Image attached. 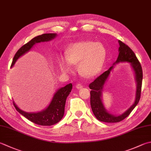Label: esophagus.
<instances>
[{
    "label": "esophagus",
    "mask_w": 151,
    "mask_h": 151,
    "mask_svg": "<svg viewBox=\"0 0 151 151\" xmlns=\"http://www.w3.org/2000/svg\"><path fill=\"white\" fill-rule=\"evenodd\" d=\"M82 87H83V85H82L81 84L78 83L76 84V88H77V89H81V88H82Z\"/></svg>",
    "instance_id": "34e87169"
}]
</instances>
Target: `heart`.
Returning <instances> with one entry per match:
<instances>
[{
	"label": "heart",
	"instance_id": "1",
	"mask_svg": "<svg viewBox=\"0 0 151 151\" xmlns=\"http://www.w3.org/2000/svg\"><path fill=\"white\" fill-rule=\"evenodd\" d=\"M106 57V50L101 42L82 40L71 44L66 50V58L61 57L60 66L63 71H69L71 63L77 64L79 73L84 77L96 75L101 69Z\"/></svg>",
	"mask_w": 151,
	"mask_h": 151
}]
</instances>
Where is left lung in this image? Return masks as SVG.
Listing matches in <instances>:
<instances>
[{"label": "left lung", "mask_w": 151, "mask_h": 151, "mask_svg": "<svg viewBox=\"0 0 151 151\" xmlns=\"http://www.w3.org/2000/svg\"><path fill=\"white\" fill-rule=\"evenodd\" d=\"M119 42L120 45L119 50V55L116 63L127 61L131 63L135 73V78H136L137 82L136 98H135V103L133 104V105L124 113L120 115V116H113V115L109 114L105 110L101 101V91L103 90V85L107 81L109 74L111 73V70L113 69V67H111L109 70H106L105 72L96 78L91 83L89 84V88L91 89V107L97 120L107 123L119 122L120 121L125 119L131 113L133 109L136 107L141 97L143 80V70L140 62L139 61L135 53L132 51V50L128 45L122 42L121 40H119Z\"/></svg>", "instance_id": "8db88e82"}]
</instances>
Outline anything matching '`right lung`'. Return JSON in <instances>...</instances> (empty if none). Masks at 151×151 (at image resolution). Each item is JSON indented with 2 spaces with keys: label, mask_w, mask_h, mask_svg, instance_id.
<instances>
[{
  "label": "right lung",
  "mask_w": 151,
  "mask_h": 151,
  "mask_svg": "<svg viewBox=\"0 0 151 151\" xmlns=\"http://www.w3.org/2000/svg\"><path fill=\"white\" fill-rule=\"evenodd\" d=\"M56 34L46 33L37 36L31 39L29 42L22 46L17 50L15 54L11 67H12L15 62L21 55L24 54L25 52L29 51L35 44L49 41L55 37ZM72 84L70 83L65 86L60 88L57 92L54 94L52 102L45 110L37 113H28L23 111L17 107L13 102L15 108L19 113L25 116L31 122L36 124L40 126H52L58 123L61 120L63 116L65 111V105L66 99L72 90Z\"/></svg>",
  "instance_id": "obj_1"
}]
</instances>
